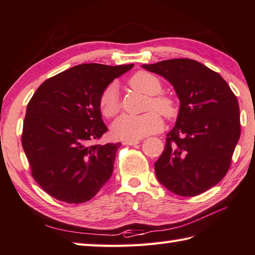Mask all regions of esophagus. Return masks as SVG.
I'll return each instance as SVG.
<instances>
[{"instance_id":"34e87169","label":"esophagus","mask_w":255,"mask_h":255,"mask_svg":"<svg viewBox=\"0 0 255 255\" xmlns=\"http://www.w3.org/2000/svg\"><path fill=\"white\" fill-rule=\"evenodd\" d=\"M123 144H124V145H130V146H133V145L139 144V140H138V139H133V140H124Z\"/></svg>"}]
</instances>
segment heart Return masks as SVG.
Instances as JSON below:
<instances>
[{"label": "heart", "instance_id": "1", "mask_svg": "<svg viewBox=\"0 0 255 255\" xmlns=\"http://www.w3.org/2000/svg\"><path fill=\"white\" fill-rule=\"evenodd\" d=\"M131 89L148 96L145 112L139 116L123 115L112 125V130L120 139H139L150 133L157 132L163 127V120L174 118L178 114L176 102L171 96L162 94V83L157 76L146 71H139L128 80ZM99 107L106 118H114L120 111V100L117 86L110 84L103 90L99 98ZM158 112L156 113V111Z\"/></svg>", "mask_w": 255, "mask_h": 255}]
</instances>
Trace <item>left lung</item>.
I'll list each match as a JSON object with an SVG mask.
<instances>
[{"label":"left lung","instance_id":"1","mask_svg":"<svg viewBox=\"0 0 255 255\" xmlns=\"http://www.w3.org/2000/svg\"><path fill=\"white\" fill-rule=\"evenodd\" d=\"M174 86L180 110L155 173L175 195L193 197L217 184L230 170L240 139V107L227 82L189 58L145 64Z\"/></svg>","mask_w":255,"mask_h":255}]
</instances>
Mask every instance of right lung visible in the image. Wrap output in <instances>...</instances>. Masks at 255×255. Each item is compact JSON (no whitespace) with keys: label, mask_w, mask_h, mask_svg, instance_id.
<instances>
[{"label":"right lung","mask_w":255,"mask_h":255,"mask_svg":"<svg viewBox=\"0 0 255 255\" xmlns=\"http://www.w3.org/2000/svg\"><path fill=\"white\" fill-rule=\"evenodd\" d=\"M133 65L82 64L46 80L30 99L22 147L42 190L67 204H83L110 179L120 143L99 145L108 128L99 98Z\"/></svg>","instance_id":"right-lung-1"}]
</instances>
